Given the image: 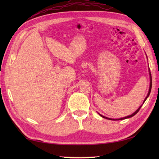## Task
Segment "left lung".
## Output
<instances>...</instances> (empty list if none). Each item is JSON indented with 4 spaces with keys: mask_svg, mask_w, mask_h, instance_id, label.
<instances>
[{
    "mask_svg": "<svg viewBox=\"0 0 159 159\" xmlns=\"http://www.w3.org/2000/svg\"><path fill=\"white\" fill-rule=\"evenodd\" d=\"M149 74H150V88H149V91H148V95H147V96L146 97V98L144 99V100H143V104L145 102V101L146 100V99L148 98V96H149V95H150V92H151V89H152V76H151V72H150V70H149ZM141 106L142 105H141L139 108H138V109L134 111V112L133 113V114H131V115H130V116H126V117H122V118H120V119H111V118H109V117H105V116H103L102 115H101V114H100L99 113H98V114L100 115V116L102 117H103V118H105V119H107V120H125V119H127V118H130V117H133L134 115H136L137 113H138V111H139V109H141Z\"/></svg>",
    "mask_w": 159,
    "mask_h": 159,
    "instance_id": "obj_1",
    "label": "left lung"
}]
</instances>
